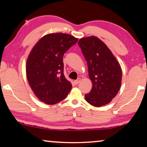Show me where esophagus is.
Instances as JSON below:
<instances>
[{"mask_svg": "<svg viewBox=\"0 0 147 147\" xmlns=\"http://www.w3.org/2000/svg\"><path fill=\"white\" fill-rule=\"evenodd\" d=\"M81 82V79L80 78H78L76 80L74 81V84H76V85H77V84H78L80 82Z\"/></svg>", "mask_w": 147, "mask_h": 147, "instance_id": "34e87169", "label": "esophagus"}]
</instances>
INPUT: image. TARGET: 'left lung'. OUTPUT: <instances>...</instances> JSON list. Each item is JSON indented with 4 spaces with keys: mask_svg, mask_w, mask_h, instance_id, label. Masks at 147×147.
I'll return each mask as SVG.
<instances>
[{
    "mask_svg": "<svg viewBox=\"0 0 147 147\" xmlns=\"http://www.w3.org/2000/svg\"><path fill=\"white\" fill-rule=\"evenodd\" d=\"M78 45L87 61L89 77L93 84L85 95L91 105L100 107L110 102L120 89L122 69L106 45L95 36L80 39Z\"/></svg>",
    "mask_w": 147,
    "mask_h": 147,
    "instance_id": "8db88e82",
    "label": "left lung"
}]
</instances>
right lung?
Returning <instances> with one entry per match:
<instances>
[{"instance_id":"right-lung-1","label":"right lung","mask_w":147,"mask_h":147,"mask_svg":"<svg viewBox=\"0 0 147 147\" xmlns=\"http://www.w3.org/2000/svg\"><path fill=\"white\" fill-rule=\"evenodd\" d=\"M78 39L67 34H49L32 48L26 61V77L35 95L43 102L57 104L70 92L72 85L64 76L63 56Z\"/></svg>"}]
</instances>
